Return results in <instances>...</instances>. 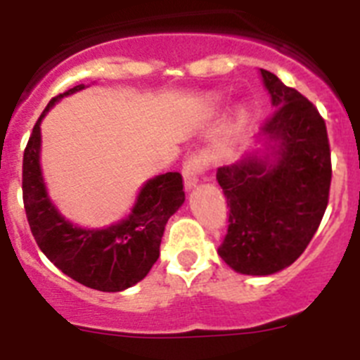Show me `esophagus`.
<instances>
[{"instance_id": "esophagus-1", "label": "esophagus", "mask_w": 360, "mask_h": 360, "mask_svg": "<svg viewBox=\"0 0 360 360\" xmlns=\"http://www.w3.org/2000/svg\"><path fill=\"white\" fill-rule=\"evenodd\" d=\"M205 158L202 155H191L186 162H184L182 167V176H184V186L187 191H191L193 187H196V184L200 182V176L205 171Z\"/></svg>"}]
</instances>
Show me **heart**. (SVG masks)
<instances>
[{
    "mask_svg": "<svg viewBox=\"0 0 360 360\" xmlns=\"http://www.w3.org/2000/svg\"><path fill=\"white\" fill-rule=\"evenodd\" d=\"M240 115H243V110H240Z\"/></svg>",
    "mask_w": 360,
    "mask_h": 360,
    "instance_id": "b5f03b06",
    "label": "heart"
}]
</instances>
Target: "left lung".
<instances>
[{
	"label": "left lung",
	"instance_id": "left-lung-1",
	"mask_svg": "<svg viewBox=\"0 0 360 360\" xmlns=\"http://www.w3.org/2000/svg\"><path fill=\"white\" fill-rule=\"evenodd\" d=\"M274 113L252 146L216 173L229 207L219 257L240 274L270 276L304 252L328 205L332 164L316 106L259 70Z\"/></svg>",
	"mask_w": 360,
	"mask_h": 360
}]
</instances>
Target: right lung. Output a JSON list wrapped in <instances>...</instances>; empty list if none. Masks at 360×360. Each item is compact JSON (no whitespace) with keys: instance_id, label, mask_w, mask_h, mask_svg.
<instances>
[{"instance_id":"right-lung-1","label":"right lung","mask_w":360,"mask_h":360,"mask_svg":"<svg viewBox=\"0 0 360 360\" xmlns=\"http://www.w3.org/2000/svg\"><path fill=\"white\" fill-rule=\"evenodd\" d=\"M84 88L79 84L53 97L34 126L23 155L25 211L39 249L63 274L94 290L122 292L142 281L158 259L165 224L186 202L182 174L146 180L129 214L106 227H81L63 216L43 176L41 122L63 97Z\"/></svg>"}]
</instances>
